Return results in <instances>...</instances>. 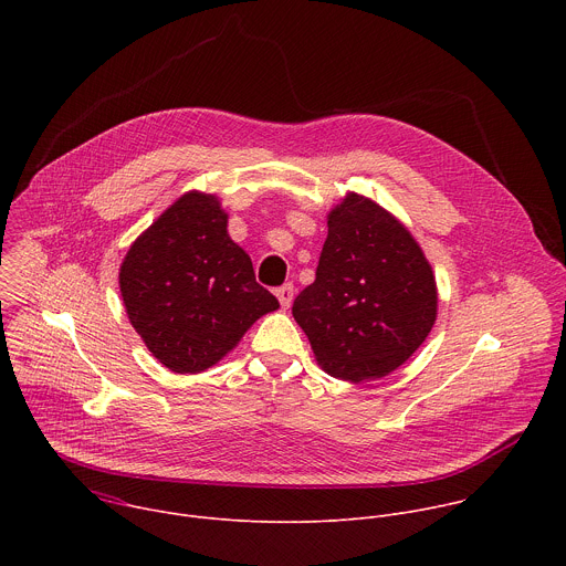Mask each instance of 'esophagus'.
Returning <instances> with one entry per match:
<instances>
[{
    "label": "esophagus",
    "instance_id": "obj_1",
    "mask_svg": "<svg viewBox=\"0 0 566 566\" xmlns=\"http://www.w3.org/2000/svg\"><path fill=\"white\" fill-rule=\"evenodd\" d=\"M275 295H277V300H280L282 308H289V306H291V302H293V284H284V286H280V289L275 291Z\"/></svg>",
    "mask_w": 566,
    "mask_h": 566
}]
</instances>
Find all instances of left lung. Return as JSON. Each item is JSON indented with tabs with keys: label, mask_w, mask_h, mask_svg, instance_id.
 <instances>
[{
	"label": "left lung",
	"mask_w": 566,
	"mask_h": 566,
	"mask_svg": "<svg viewBox=\"0 0 566 566\" xmlns=\"http://www.w3.org/2000/svg\"><path fill=\"white\" fill-rule=\"evenodd\" d=\"M315 282L293 302L317 365L347 382L376 380L428 338L437 280L419 241L374 199L347 192L327 214Z\"/></svg>",
	"instance_id": "left-lung-1"
}]
</instances>
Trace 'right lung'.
<instances>
[{"instance_id": "add662e5", "label": "right lung", "mask_w": 566, "mask_h": 566, "mask_svg": "<svg viewBox=\"0 0 566 566\" xmlns=\"http://www.w3.org/2000/svg\"><path fill=\"white\" fill-rule=\"evenodd\" d=\"M118 284L132 327L175 374L210 369L280 308L230 239L219 197L201 190L181 195L134 239Z\"/></svg>"}]
</instances>
